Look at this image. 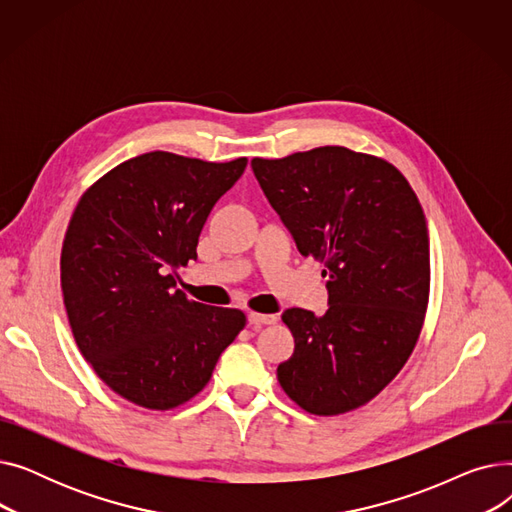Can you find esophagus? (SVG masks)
I'll list each match as a JSON object with an SVG mask.
<instances>
[{
  "instance_id": "34e87169",
  "label": "esophagus",
  "mask_w": 512,
  "mask_h": 512,
  "mask_svg": "<svg viewBox=\"0 0 512 512\" xmlns=\"http://www.w3.org/2000/svg\"><path fill=\"white\" fill-rule=\"evenodd\" d=\"M247 317H249V324L253 328L270 326V324H274V321H276V315H265V313H255V311H251Z\"/></svg>"
}]
</instances>
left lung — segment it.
<instances>
[{"instance_id": "1", "label": "left lung", "mask_w": 512, "mask_h": 512, "mask_svg": "<svg viewBox=\"0 0 512 512\" xmlns=\"http://www.w3.org/2000/svg\"><path fill=\"white\" fill-rule=\"evenodd\" d=\"M267 201L303 257L324 263L328 311L292 307L294 353L282 390L313 415H342L378 396L411 357L429 299L421 203L386 159L317 147L251 159Z\"/></svg>"}]
</instances>
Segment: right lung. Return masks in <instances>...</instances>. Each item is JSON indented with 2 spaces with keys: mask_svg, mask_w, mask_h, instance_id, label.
<instances>
[{
  "mask_svg": "<svg viewBox=\"0 0 512 512\" xmlns=\"http://www.w3.org/2000/svg\"><path fill=\"white\" fill-rule=\"evenodd\" d=\"M247 168L151 151L101 176L80 197L60 272L78 351L122 398L168 411L197 396L245 328L238 309L176 290L174 270L197 259L213 205Z\"/></svg>",
  "mask_w": 512,
  "mask_h": 512,
  "instance_id": "obj_1",
  "label": "right lung"
}]
</instances>
